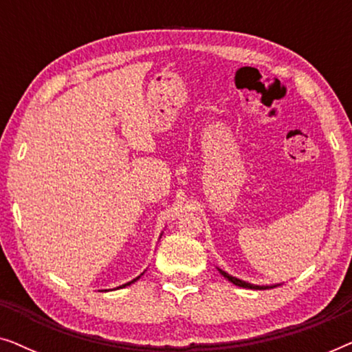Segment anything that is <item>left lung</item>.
<instances>
[{"mask_svg": "<svg viewBox=\"0 0 352 352\" xmlns=\"http://www.w3.org/2000/svg\"><path fill=\"white\" fill-rule=\"evenodd\" d=\"M221 274H223V276L228 278L229 282H232L234 285H237V287H242V288H253V290H267L269 287H258V285H252V283H247V282H243V280H239V278H235V277H232V276H229V274H226L224 271H219Z\"/></svg>", "mask_w": 352, "mask_h": 352, "instance_id": "left-lung-1", "label": "left lung"}]
</instances>
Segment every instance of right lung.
<instances>
[{"label": "right lung", "instance_id": "1", "mask_svg": "<svg viewBox=\"0 0 352 352\" xmlns=\"http://www.w3.org/2000/svg\"><path fill=\"white\" fill-rule=\"evenodd\" d=\"M136 280H138V278H134V280H133V282H136ZM133 282H128V283H124V285H122V287H120V288H123V287H126V285H131V283H133Z\"/></svg>", "mask_w": 352, "mask_h": 352}]
</instances>
